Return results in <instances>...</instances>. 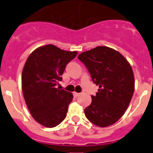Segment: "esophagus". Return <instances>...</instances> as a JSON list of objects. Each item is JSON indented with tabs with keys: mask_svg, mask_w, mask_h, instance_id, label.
I'll use <instances>...</instances> for the list:
<instances>
[{
	"mask_svg": "<svg viewBox=\"0 0 153 153\" xmlns=\"http://www.w3.org/2000/svg\"><path fill=\"white\" fill-rule=\"evenodd\" d=\"M79 95H80V93H76V92H74V97H79Z\"/></svg>",
	"mask_w": 153,
	"mask_h": 153,
	"instance_id": "esophagus-1",
	"label": "esophagus"
}]
</instances>
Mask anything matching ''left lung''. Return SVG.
<instances>
[{
	"label": "left lung",
	"instance_id": "1",
	"mask_svg": "<svg viewBox=\"0 0 153 153\" xmlns=\"http://www.w3.org/2000/svg\"><path fill=\"white\" fill-rule=\"evenodd\" d=\"M99 86L92 102L84 109L92 123L106 127L117 123L123 116L135 89L134 74L128 60L120 52L99 46L78 56Z\"/></svg>",
	"mask_w": 153,
	"mask_h": 153
}]
</instances>
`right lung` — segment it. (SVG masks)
<instances>
[{
  "instance_id": "1",
  "label": "right lung",
  "mask_w": 153,
  "mask_h": 153,
  "mask_svg": "<svg viewBox=\"0 0 153 153\" xmlns=\"http://www.w3.org/2000/svg\"><path fill=\"white\" fill-rule=\"evenodd\" d=\"M53 44L36 48L23 68L21 88L24 100L35 121L52 128L66 118L72 93L56 88L66 65L77 55Z\"/></svg>"
}]
</instances>
